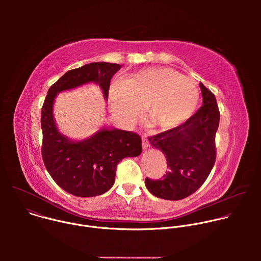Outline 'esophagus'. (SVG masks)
<instances>
[{
    "label": "esophagus",
    "mask_w": 261,
    "mask_h": 261,
    "mask_svg": "<svg viewBox=\"0 0 261 261\" xmlns=\"http://www.w3.org/2000/svg\"><path fill=\"white\" fill-rule=\"evenodd\" d=\"M141 139H142V147L144 148V150H146V148L150 146V143H148V140H147L146 136H144V135L141 136Z\"/></svg>",
    "instance_id": "obj_1"
}]
</instances>
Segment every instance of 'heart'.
<instances>
[{
  "mask_svg": "<svg viewBox=\"0 0 261 261\" xmlns=\"http://www.w3.org/2000/svg\"><path fill=\"white\" fill-rule=\"evenodd\" d=\"M196 82L169 67H150L130 80L116 77L108 87L113 114L123 123H133L144 109L155 127L172 130L187 122L198 106Z\"/></svg>",
  "mask_w": 261,
  "mask_h": 261,
  "instance_id": "1",
  "label": "heart"
}]
</instances>
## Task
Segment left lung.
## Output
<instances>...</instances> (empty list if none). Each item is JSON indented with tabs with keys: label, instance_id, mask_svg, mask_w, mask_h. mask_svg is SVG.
I'll list each match as a JSON object with an SVG mask.
<instances>
[{
	"label": "left lung",
	"instance_id": "left-lung-1",
	"mask_svg": "<svg viewBox=\"0 0 261 261\" xmlns=\"http://www.w3.org/2000/svg\"><path fill=\"white\" fill-rule=\"evenodd\" d=\"M202 106L181 126L148 137L167 161L163 178H145V187L156 197L179 200L198 190L216 161L215 136L220 113L215 95L202 84Z\"/></svg>",
	"mask_w": 261,
	"mask_h": 261
}]
</instances>
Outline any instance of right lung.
Returning a JSON list of instances; mask_svg holds the SVG:
<instances>
[{
    "label": "right lung",
    "mask_w": 261,
    "mask_h": 261,
    "mask_svg": "<svg viewBox=\"0 0 261 261\" xmlns=\"http://www.w3.org/2000/svg\"><path fill=\"white\" fill-rule=\"evenodd\" d=\"M121 67L96 62L69 70L49 88L44 100L41 110L43 162L53 179L74 196L93 197L107 192L115 184L119 162L141 154V138L133 132L104 126L85 139H71L56 124V97L61 92L93 83L100 87L107 100L111 77Z\"/></svg>",
    "instance_id": "right-lung-1"
}]
</instances>
